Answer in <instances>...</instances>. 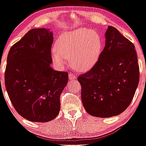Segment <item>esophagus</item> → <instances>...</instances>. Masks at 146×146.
<instances>
[{
	"label": "esophagus",
	"instance_id": "obj_1",
	"mask_svg": "<svg viewBox=\"0 0 146 146\" xmlns=\"http://www.w3.org/2000/svg\"><path fill=\"white\" fill-rule=\"evenodd\" d=\"M69 79L70 80H75L77 79V77L73 73H69Z\"/></svg>",
	"mask_w": 146,
	"mask_h": 146
}]
</instances>
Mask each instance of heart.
<instances>
[{
  "instance_id": "obj_1",
  "label": "heart",
  "mask_w": 146,
  "mask_h": 146,
  "mask_svg": "<svg viewBox=\"0 0 146 146\" xmlns=\"http://www.w3.org/2000/svg\"><path fill=\"white\" fill-rule=\"evenodd\" d=\"M102 49L103 41L98 33L79 28L61 35L52 51V59L58 69H62L71 58L78 70L88 71L97 64Z\"/></svg>"
}]
</instances>
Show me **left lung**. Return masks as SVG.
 I'll return each instance as SVG.
<instances>
[{
	"label": "left lung",
	"instance_id": "left-lung-1",
	"mask_svg": "<svg viewBox=\"0 0 146 146\" xmlns=\"http://www.w3.org/2000/svg\"><path fill=\"white\" fill-rule=\"evenodd\" d=\"M105 37L97 64L77 78L86 112L102 118L116 116L129 107L140 78L134 44L112 26L108 27Z\"/></svg>",
	"mask_w": 146,
	"mask_h": 146
}]
</instances>
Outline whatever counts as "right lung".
<instances>
[{"label": "right lung", "instance_id": "1", "mask_svg": "<svg viewBox=\"0 0 146 146\" xmlns=\"http://www.w3.org/2000/svg\"><path fill=\"white\" fill-rule=\"evenodd\" d=\"M52 42L49 29H33L8 54L6 91L16 111L32 122L46 123L57 117L60 95L68 82V73L50 66Z\"/></svg>", "mask_w": 146, "mask_h": 146}]
</instances>
